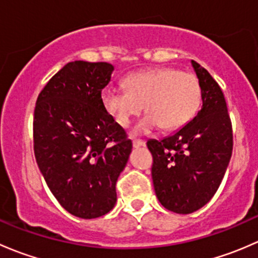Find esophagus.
Returning a JSON list of instances; mask_svg holds the SVG:
<instances>
[{
  "label": "esophagus",
  "instance_id": "34e87169",
  "mask_svg": "<svg viewBox=\"0 0 258 258\" xmlns=\"http://www.w3.org/2000/svg\"><path fill=\"white\" fill-rule=\"evenodd\" d=\"M145 145H146V142L141 141V140H134V141H132V146H134L135 148L142 147V146H145Z\"/></svg>",
  "mask_w": 258,
  "mask_h": 258
}]
</instances>
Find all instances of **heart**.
Segmentation results:
<instances>
[{"label":"heart","instance_id":"heart-1","mask_svg":"<svg viewBox=\"0 0 258 258\" xmlns=\"http://www.w3.org/2000/svg\"><path fill=\"white\" fill-rule=\"evenodd\" d=\"M126 91L107 88L102 92L103 108L122 127L145 108L147 114L137 122L135 134H148L161 126L166 131L186 124L201 102V86L195 75L176 69H155L128 75Z\"/></svg>","mask_w":258,"mask_h":258}]
</instances>
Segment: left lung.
I'll return each instance as SVG.
<instances>
[{"label":"left lung","instance_id":"8db88e82","mask_svg":"<svg viewBox=\"0 0 258 258\" xmlns=\"http://www.w3.org/2000/svg\"><path fill=\"white\" fill-rule=\"evenodd\" d=\"M201 86L202 107L194 119L166 139L150 140L156 196L165 209L192 213L220 187L233 147L225 96L206 69L192 61Z\"/></svg>","mask_w":258,"mask_h":258}]
</instances>
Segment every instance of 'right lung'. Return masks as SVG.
I'll return each instance as SVG.
<instances>
[{
    "label": "right lung",
    "instance_id": "1",
    "mask_svg": "<svg viewBox=\"0 0 258 258\" xmlns=\"http://www.w3.org/2000/svg\"><path fill=\"white\" fill-rule=\"evenodd\" d=\"M112 71L107 62H69L36 101L38 168L59 205L86 220L113 209L117 178L132 150L131 140L101 100Z\"/></svg>",
    "mask_w": 258,
    "mask_h": 258
}]
</instances>
